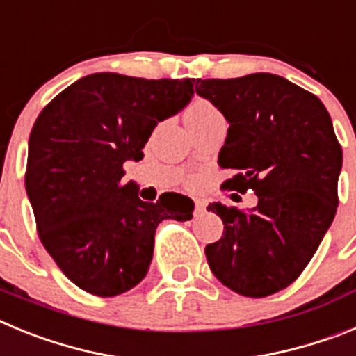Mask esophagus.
I'll return each mask as SVG.
<instances>
[{"label": "esophagus", "mask_w": 356, "mask_h": 356, "mask_svg": "<svg viewBox=\"0 0 356 356\" xmlns=\"http://www.w3.org/2000/svg\"><path fill=\"white\" fill-rule=\"evenodd\" d=\"M205 210H207V203H205V201L197 200L196 201V207H194V213H196V216H201V213L205 212Z\"/></svg>", "instance_id": "1"}]
</instances>
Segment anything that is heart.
Segmentation results:
<instances>
[{
  "label": "heart",
  "mask_w": 356,
  "mask_h": 356,
  "mask_svg": "<svg viewBox=\"0 0 356 356\" xmlns=\"http://www.w3.org/2000/svg\"><path fill=\"white\" fill-rule=\"evenodd\" d=\"M216 114H219V112H217V108L212 103L205 102V99H197V102H194L193 105L188 106L187 112H185V121H187V124H193V122L203 121V119Z\"/></svg>",
  "instance_id": "heart-1"
}]
</instances>
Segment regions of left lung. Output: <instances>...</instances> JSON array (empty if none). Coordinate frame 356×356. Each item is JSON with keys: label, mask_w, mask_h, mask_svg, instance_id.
I'll return each mask as SVG.
<instances>
[{"label": "left lung", "mask_w": 356, "mask_h": 356, "mask_svg": "<svg viewBox=\"0 0 356 356\" xmlns=\"http://www.w3.org/2000/svg\"><path fill=\"white\" fill-rule=\"evenodd\" d=\"M196 92L229 124L219 165L238 175L225 187L259 196L246 212L207 207L225 225L205 248L210 271L237 294L266 298L301 275L332 225L341 144L319 97L278 74L197 80Z\"/></svg>", "instance_id": "left-lung-1"}]
</instances>
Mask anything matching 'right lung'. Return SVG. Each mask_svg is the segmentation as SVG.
Here are the masks:
<instances>
[{
    "mask_svg": "<svg viewBox=\"0 0 356 356\" xmlns=\"http://www.w3.org/2000/svg\"><path fill=\"white\" fill-rule=\"evenodd\" d=\"M194 96V80H144L118 72L80 78L42 110L28 140L26 185L40 242L62 273L102 298L147 275L163 219H193L194 201L139 197L124 162L144 159L155 127Z\"/></svg>",
    "mask_w": 356,
    "mask_h": 356,
    "instance_id": "1",
    "label": "right lung"
}]
</instances>
